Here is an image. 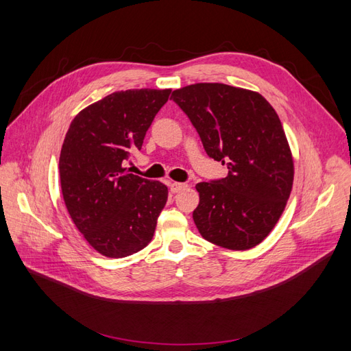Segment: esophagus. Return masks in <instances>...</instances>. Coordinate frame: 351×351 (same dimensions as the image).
Listing matches in <instances>:
<instances>
[{"label":"esophagus","mask_w":351,"mask_h":351,"mask_svg":"<svg viewBox=\"0 0 351 351\" xmlns=\"http://www.w3.org/2000/svg\"><path fill=\"white\" fill-rule=\"evenodd\" d=\"M186 187H187L186 183H171L169 190H171V193H178V192H182V190H184Z\"/></svg>","instance_id":"esophagus-1"}]
</instances>
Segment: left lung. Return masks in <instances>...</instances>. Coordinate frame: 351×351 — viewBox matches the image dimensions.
Returning a JSON list of instances; mask_svg holds the SVG:
<instances>
[{"label": "left lung", "instance_id": "obj_1", "mask_svg": "<svg viewBox=\"0 0 351 351\" xmlns=\"http://www.w3.org/2000/svg\"><path fill=\"white\" fill-rule=\"evenodd\" d=\"M173 101L228 176L196 184L193 221L205 240L247 250L265 240L290 197L294 164L282 124L261 93L224 83L177 89Z\"/></svg>", "mask_w": 351, "mask_h": 351}]
</instances>
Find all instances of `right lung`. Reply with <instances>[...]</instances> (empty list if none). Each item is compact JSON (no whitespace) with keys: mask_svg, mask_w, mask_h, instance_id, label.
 <instances>
[{"mask_svg":"<svg viewBox=\"0 0 351 351\" xmlns=\"http://www.w3.org/2000/svg\"><path fill=\"white\" fill-rule=\"evenodd\" d=\"M171 89L114 92L74 117L60 154V182L74 226L98 253L125 258L146 247L168 189L124 168L141 151Z\"/></svg>","mask_w":351,"mask_h":351,"instance_id":"right-lung-1","label":"right lung"}]
</instances>
